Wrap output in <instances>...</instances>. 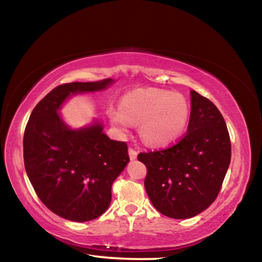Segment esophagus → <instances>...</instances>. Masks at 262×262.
I'll list each match as a JSON object with an SVG mask.
<instances>
[{
	"mask_svg": "<svg viewBox=\"0 0 262 262\" xmlns=\"http://www.w3.org/2000/svg\"><path fill=\"white\" fill-rule=\"evenodd\" d=\"M128 154H129V158L132 159V161H134V159L137 157V151H136L135 149H133V148L128 149Z\"/></svg>",
	"mask_w": 262,
	"mask_h": 262,
	"instance_id": "34e87169",
	"label": "esophagus"
}]
</instances>
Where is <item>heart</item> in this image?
Here are the masks:
<instances>
[{
  "label": "heart",
  "mask_w": 262,
  "mask_h": 262,
  "mask_svg": "<svg viewBox=\"0 0 262 262\" xmlns=\"http://www.w3.org/2000/svg\"><path fill=\"white\" fill-rule=\"evenodd\" d=\"M110 120L126 134L130 123L139 125L142 141L162 147L183 135L189 117V106L184 96L157 88L136 89L122 97L120 107L111 108Z\"/></svg>",
  "instance_id": "b5f03b06"
}]
</instances>
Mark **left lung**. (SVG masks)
Returning a JSON list of instances; mask_svg holds the SVG:
<instances>
[{"label":"left lung","instance_id":"obj_1","mask_svg":"<svg viewBox=\"0 0 262 262\" xmlns=\"http://www.w3.org/2000/svg\"><path fill=\"white\" fill-rule=\"evenodd\" d=\"M192 106L185 135L165 149L140 152L147 167L144 187L154 207L171 219H189L219 195L231 161V142L223 115L190 91Z\"/></svg>","mask_w":262,"mask_h":262}]
</instances>
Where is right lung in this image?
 <instances>
[{
  "mask_svg": "<svg viewBox=\"0 0 262 262\" xmlns=\"http://www.w3.org/2000/svg\"><path fill=\"white\" fill-rule=\"evenodd\" d=\"M111 83L106 78L61 84L35 105L26 123V173L40 201L66 220L86 222L103 215L113 181L129 162L126 142L111 140L100 123L72 130L57 114L70 95L98 91Z\"/></svg>",
  "mask_w": 262,
  "mask_h": 262,
  "instance_id": "add662e5",
  "label": "right lung"
}]
</instances>
